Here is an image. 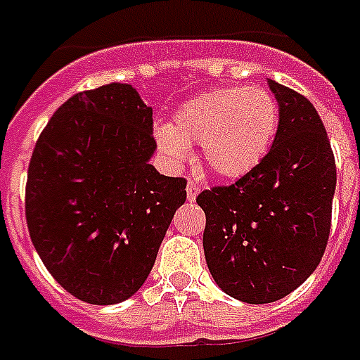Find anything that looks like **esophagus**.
<instances>
[{
    "label": "esophagus",
    "mask_w": 360,
    "mask_h": 360,
    "mask_svg": "<svg viewBox=\"0 0 360 360\" xmlns=\"http://www.w3.org/2000/svg\"><path fill=\"white\" fill-rule=\"evenodd\" d=\"M198 193H200V187H198V183H195V181H188L187 183V198L193 202L196 196H198Z\"/></svg>",
    "instance_id": "1"
}]
</instances>
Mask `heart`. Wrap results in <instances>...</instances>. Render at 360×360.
<instances>
[{"mask_svg": "<svg viewBox=\"0 0 360 360\" xmlns=\"http://www.w3.org/2000/svg\"><path fill=\"white\" fill-rule=\"evenodd\" d=\"M279 103L260 86H226L196 96L173 115L172 127L158 131V146L169 162L181 164L188 146H200L206 169L224 179L255 169L276 136Z\"/></svg>", "mask_w": 360, "mask_h": 360, "instance_id": "heart-1", "label": "heart"}]
</instances>
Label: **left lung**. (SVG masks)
<instances>
[{
  "mask_svg": "<svg viewBox=\"0 0 360 360\" xmlns=\"http://www.w3.org/2000/svg\"><path fill=\"white\" fill-rule=\"evenodd\" d=\"M279 127L262 162L231 185L202 191V245L212 278L250 304L283 299L324 257L335 160L314 105L276 81Z\"/></svg>",
  "mask_w": 360,
  "mask_h": 360,
  "instance_id": "obj_1",
  "label": "left lung"
}]
</instances>
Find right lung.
Wrapping results in <instances>:
<instances>
[{"instance_id": "add662e5", "label": "right lung", "mask_w": 360, "mask_h": 360, "mask_svg": "<svg viewBox=\"0 0 360 360\" xmlns=\"http://www.w3.org/2000/svg\"><path fill=\"white\" fill-rule=\"evenodd\" d=\"M152 108L131 84L71 96L36 141L25 195L36 252L59 285L90 304H115L148 278L187 179L165 177Z\"/></svg>"}]
</instances>
